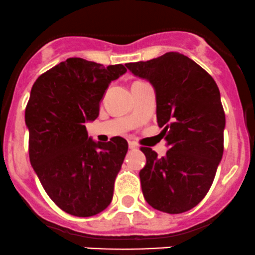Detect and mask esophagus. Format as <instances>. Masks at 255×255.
I'll return each instance as SVG.
<instances>
[{
  "label": "esophagus",
  "mask_w": 255,
  "mask_h": 255,
  "mask_svg": "<svg viewBox=\"0 0 255 255\" xmlns=\"http://www.w3.org/2000/svg\"><path fill=\"white\" fill-rule=\"evenodd\" d=\"M128 148H130V149H137L138 147H137V145H136L135 142L130 141V142H128Z\"/></svg>",
  "instance_id": "esophagus-1"
}]
</instances>
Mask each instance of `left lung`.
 <instances>
[{
	"label": "left lung",
	"instance_id": "1",
	"mask_svg": "<svg viewBox=\"0 0 255 255\" xmlns=\"http://www.w3.org/2000/svg\"><path fill=\"white\" fill-rule=\"evenodd\" d=\"M127 67L156 92L157 123L169 149L158 157L141 147L146 201L167 214H182L205 198L224 154L226 124L220 91L203 67L179 52H167Z\"/></svg>",
	"mask_w": 255,
	"mask_h": 255
}]
</instances>
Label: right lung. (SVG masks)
<instances>
[{"label":"right lung","instance_id":"right-lung-1","mask_svg":"<svg viewBox=\"0 0 255 255\" xmlns=\"http://www.w3.org/2000/svg\"><path fill=\"white\" fill-rule=\"evenodd\" d=\"M125 72L124 65L70 57L31 87L25 108L31 167L50 199L73 216H93L112 203L128 142L119 136L94 142L85 123L97 119L109 83Z\"/></svg>","mask_w":255,"mask_h":255}]
</instances>
